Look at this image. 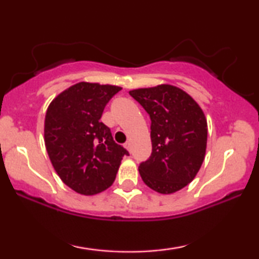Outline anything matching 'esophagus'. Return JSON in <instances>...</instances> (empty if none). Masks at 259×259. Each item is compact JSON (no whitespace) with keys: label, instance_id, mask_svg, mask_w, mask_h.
<instances>
[{"label":"esophagus","instance_id":"1","mask_svg":"<svg viewBox=\"0 0 259 259\" xmlns=\"http://www.w3.org/2000/svg\"><path fill=\"white\" fill-rule=\"evenodd\" d=\"M125 148H126V150L128 151V152H131V144H130V143H126V144H125Z\"/></svg>","mask_w":259,"mask_h":259}]
</instances>
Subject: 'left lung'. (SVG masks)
Returning a JSON list of instances; mask_svg holds the SVG:
<instances>
[{"label":"left lung","mask_w":259,"mask_h":259,"mask_svg":"<svg viewBox=\"0 0 259 259\" xmlns=\"http://www.w3.org/2000/svg\"><path fill=\"white\" fill-rule=\"evenodd\" d=\"M151 118L152 153L139 165L144 183L162 194L182 190L205 158L207 122L193 98L172 84L130 91Z\"/></svg>","instance_id":"left-lung-1"}]
</instances>
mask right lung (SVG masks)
Masks as SVG:
<instances>
[{"label":"right lung","instance_id":"right-lung-1","mask_svg":"<svg viewBox=\"0 0 259 259\" xmlns=\"http://www.w3.org/2000/svg\"><path fill=\"white\" fill-rule=\"evenodd\" d=\"M120 90L113 84L75 83L46 112L45 145L53 167L67 186L83 196L107 190L122 157L128 155L100 121L105 106Z\"/></svg>","mask_w":259,"mask_h":259}]
</instances>
